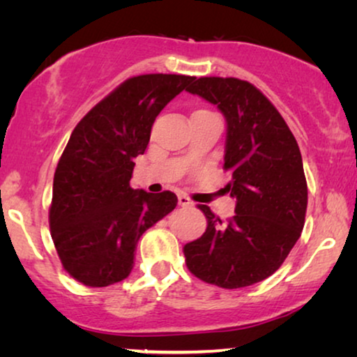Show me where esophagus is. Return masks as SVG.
<instances>
[{
    "label": "esophagus",
    "mask_w": 357,
    "mask_h": 357,
    "mask_svg": "<svg viewBox=\"0 0 357 357\" xmlns=\"http://www.w3.org/2000/svg\"><path fill=\"white\" fill-rule=\"evenodd\" d=\"M178 206H182V208L192 206V199H190V198L187 197V195L180 193V195H178Z\"/></svg>",
    "instance_id": "34e87169"
}]
</instances>
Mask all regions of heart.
I'll return each instance as SVG.
<instances>
[{
  "mask_svg": "<svg viewBox=\"0 0 357 357\" xmlns=\"http://www.w3.org/2000/svg\"><path fill=\"white\" fill-rule=\"evenodd\" d=\"M198 112H203V110H198Z\"/></svg>",
  "mask_w": 357,
  "mask_h": 357,
  "instance_id": "obj_1",
  "label": "heart"
}]
</instances>
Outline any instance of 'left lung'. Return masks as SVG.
Segmentation results:
<instances>
[{"label": "left lung", "instance_id": "8db88e82", "mask_svg": "<svg viewBox=\"0 0 357 357\" xmlns=\"http://www.w3.org/2000/svg\"><path fill=\"white\" fill-rule=\"evenodd\" d=\"M216 105L226 119L224 169L232 178L236 216L222 222L206 204V232L183 247L188 270L224 289L266 280L301 237L307 182L294 135L275 105L250 82L199 77L187 89Z\"/></svg>", "mask_w": 357, "mask_h": 357}]
</instances>
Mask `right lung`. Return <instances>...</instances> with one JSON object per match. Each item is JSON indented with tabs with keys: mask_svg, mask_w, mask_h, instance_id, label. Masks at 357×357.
Here are the masks:
<instances>
[{
	"mask_svg": "<svg viewBox=\"0 0 357 357\" xmlns=\"http://www.w3.org/2000/svg\"><path fill=\"white\" fill-rule=\"evenodd\" d=\"M193 79L130 77L73 130L53 177L50 231L76 281L105 287L128 278L139 237L177 206L175 193L135 190L130 180L155 116Z\"/></svg>",
	"mask_w": 357,
	"mask_h": 357,
	"instance_id": "1",
	"label": "right lung"
}]
</instances>
